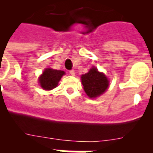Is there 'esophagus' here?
Masks as SVG:
<instances>
[{"instance_id":"34e87169","label":"esophagus","mask_w":153,"mask_h":153,"mask_svg":"<svg viewBox=\"0 0 153 153\" xmlns=\"http://www.w3.org/2000/svg\"><path fill=\"white\" fill-rule=\"evenodd\" d=\"M69 74H70L71 76H75V72L73 70H70L69 71Z\"/></svg>"}]
</instances>
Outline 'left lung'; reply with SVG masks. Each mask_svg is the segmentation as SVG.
Here are the masks:
<instances>
[{
  "mask_svg": "<svg viewBox=\"0 0 153 153\" xmlns=\"http://www.w3.org/2000/svg\"><path fill=\"white\" fill-rule=\"evenodd\" d=\"M81 82L85 93L92 99L102 95L109 86L107 76L99 72L96 67H93L88 73L81 76Z\"/></svg>",
  "mask_w": 153,
  "mask_h": 153,
  "instance_id": "8db88e82",
  "label": "left lung"
}]
</instances>
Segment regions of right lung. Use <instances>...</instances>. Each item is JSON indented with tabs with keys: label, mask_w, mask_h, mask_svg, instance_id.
<instances>
[{
	"label": "right lung",
	"mask_w": 153,
	"mask_h": 153,
	"mask_svg": "<svg viewBox=\"0 0 153 153\" xmlns=\"http://www.w3.org/2000/svg\"><path fill=\"white\" fill-rule=\"evenodd\" d=\"M65 73L61 70H56L47 68L39 77V83L41 87L45 90H52L58 85V83Z\"/></svg>",
	"instance_id": "1"
}]
</instances>
